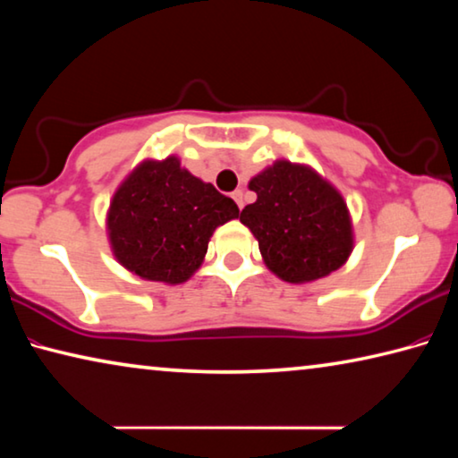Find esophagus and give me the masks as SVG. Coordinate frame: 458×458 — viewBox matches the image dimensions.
Here are the masks:
<instances>
[{
	"instance_id": "esophagus-1",
	"label": "esophagus",
	"mask_w": 458,
	"mask_h": 458,
	"mask_svg": "<svg viewBox=\"0 0 458 458\" xmlns=\"http://www.w3.org/2000/svg\"><path fill=\"white\" fill-rule=\"evenodd\" d=\"M232 198H234L238 208H240V210H242V208H244V191L242 190H236L234 193H232Z\"/></svg>"
}]
</instances>
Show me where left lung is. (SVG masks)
Instances as JSON below:
<instances>
[{
  "label": "left lung",
  "mask_w": 458,
  "mask_h": 458,
  "mask_svg": "<svg viewBox=\"0 0 458 458\" xmlns=\"http://www.w3.org/2000/svg\"><path fill=\"white\" fill-rule=\"evenodd\" d=\"M257 201L240 222L259 240L270 273L303 284L341 268L353 250V224L344 196L313 167L276 159L248 182Z\"/></svg>",
  "instance_id": "8db88e82"
}]
</instances>
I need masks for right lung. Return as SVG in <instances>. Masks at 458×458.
Instances as JSON below:
<instances>
[{
  "label": "right lung",
  "mask_w": 458,
  "mask_h": 458,
  "mask_svg": "<svg viewBox=\"0 0 458 458\" xmlns=\"http://www.w3.org/2000/svg\"><path fill=\"white\" fill-rule=\"evenodd\" d=\"M238 214L234 199L169 155L141 161L121 182L106 212V234L114 259L129 273L182 284L204 262L214 230Z\"/></svg>",
  "instance_id": "obj_1"
}]
</instances>
